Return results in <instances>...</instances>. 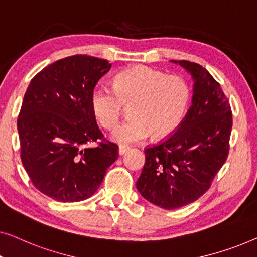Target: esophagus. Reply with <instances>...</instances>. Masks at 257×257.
<instances>
[{"label":"esophagus","instance_id":"esophagus-1","mask_svg":"<svg viewBox=\"0 0 257 257\" xmlns=\"http://www.w3.org/2000/svg\"><path fill=\"white\" fill-rule=\"evenodd\" d=\"M129 150V147H127V146H120L118 147V155H124L125 153H127V151Z\"/></svg>","mask_w":257,"mask_h":257}]
</instances>
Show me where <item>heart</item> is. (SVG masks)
<instances>
[{
    "label": "heart",
    "mask_w": 257,
    "mask_h": 257,
    "mask_svg": "<svg viewBox=\"0 0 257 257\" xmlns=\"http://www.w3.org/2000/svg\"><path fill=\"white\" fill-rule=\"evenodd\" d=\"M113 86L102 82L94 86L89 103L94 116L106 128L116 125L123 103H132V118L110 134L111 140L121 144L140 142L153 133L156 139L170 135L182 121L190 100L184 79L148 66L120 72Z\"/></svg>",
    "instance_id": "1"
}]
</instances>
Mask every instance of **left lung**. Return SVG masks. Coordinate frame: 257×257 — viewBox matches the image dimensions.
I'll list each match as a JSON object with an SVG mask.
<instances>
[{"mask_svg":"<svg viewBox=\"0 0 257 257\" xmlns=\"http://www.w3.org/2000/svg\"><path fill=\"white\" fill-rule=\"evenodd\" d=\"M170 61L192 78L191 107L172 136L144 150L136 182L144 199L164 209L189 205L209 189L227 160L232 130L229 102L209 72L187 60Z\"/></svg>","mask_w":257,"mask_h":257,"instance_id":"left-lung-1","label":"left lung"}]
</instances>
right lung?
<instances>
[{"mask_svg":"<svg viewBox=\"0 0 257 257\" xmlns=\"http://www.w3.org/2000/svg\"><path fill=\"white\" fill-rule=\"evenodd\" d=\"M111 64L91 56L57 60L37 73L24 94L17 120L21 160L36 189L52 199L75 202L92 197L117 146L102 140L89 97Z\"/></svg>","mask_w":257,"mask_h":257,"instance_id":"1","label":"right lung"}]
</instances>
